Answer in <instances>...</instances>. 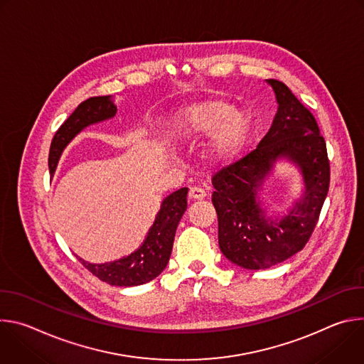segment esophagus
I'll return each instance as SVG.
<instances>
[{
    "mask_svg": "<svg viewBox=\"0 0 364 364\" xmlns=\"http://www.w3.org/2000/svg\"><path fill=\"white\" fill-rule=\"evenodd\" d=\"M188 196L190 198H194V200H203L207 196V193L201 187H191L188 191Z\"/></svg>",
    "mask_w": 364,
    "mask_h": 364,
    "instance_id": "esophagus-1",
    "label": "esophagus"
}]
</instances>
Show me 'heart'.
Instances as JSON below:
<instances>
[{
  "label": "heart",
  "mask_w": 364,
  "mask_h": 364,
  "mask_svg": "<svg viewBox=\"0 0 364 364\" xmlns=\"http://www.w3.org/2000/svg\"><path fill=\"white\" fill-rule=\"evenodd\" d=\"M246 112L233 109L222 99L205 100L186 109L177 121V132L186 139H201L212 135L207 157L213 163H228L243 146L249 131Z\"/></svg>",
  "instance_id": "b5f03b06"
}]
</instances>
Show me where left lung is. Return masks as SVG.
<instances>
[{
	"label": "left lung",
	"mask_w": 364,
	"mask_h": 364,
	"mask_svg": "<svg viewBox=\"0 0 364 364\" xmlns=\"http://www.w3.org/2000/svg\"><path fill=\"white\" fill-rule=\"evenodd\" d=\"M278 112L256 149L212 177V201L219 220V246L235 265L267 269L302 250L313 235L330 187L327 146L314 115L279 80H267ZM281 158L295 164L306 191L287 217L269 218L257 190Z\"/></svg>",
	"instance_id": "1"
}]
</instances>
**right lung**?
I'll return each mask as SVG.
<instances>
[{"instance_id":"1","label":"right lung","mask_w":364,"mask_h":364,"mask_svg":"<svg viewBox=\"0 0 364 364\" xmlns=\"http://www.w3.org/2000/svg\"><path fill=\"white\" fill-rule=\"evenodd\" d=\"M117 107L111 96L89 97L75 109L53 136L48 152V170L53 176L66 145L86 127L115 117ZM187 187H183L161 203L144 243L129 256L107 264H89L77 256L80 264L96 278L115 287L142 285L157 278L167 267L173 250L176 230L187 209Z\"/></svg>"}]
</instances>
